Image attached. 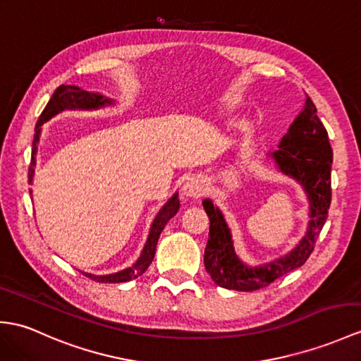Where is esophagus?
<instances>
[{"mask_svg":"<svg viewBox=\"0 0 361 361\" xmlns=\"http://www.w3.org/2000/svg\"><path fill=\"white\" fill-rule=\"evenodd\" d=\"M206 189L207 188H206L204 180H201L198 177H194V178H190V180H188L186 183H184L183 195L186 197L188 200H197V198L204 195Z\"/></svg>","mask_w":361,"mask_h":361,"instance_id":"34e87169","label":"esophagus"}]
</instances>
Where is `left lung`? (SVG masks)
<instances>
[{"label": "left lung", "instance_id": "8db88e82", "mask_svg": "<svg viewBox=\"0 0 361 361\" xmlns=\"http://www.w3.org/2000/svg\"><path fill=\"white\" fill-rule=\"evenodd\" d=\"M279 169L297 180L309 200V226L301 241L281 258L258 267L245 264L233 250L231 229L224 216L211 200L203 201L209 216V240L204 249V267L212 280L221 288L233 290L262 289L281 275L297 269L312 254L318 233L328 219L331 206V166L332 147L328 132L317 115L312 99L306 97L303 111L298 114L289 132L280 141L279 149L271 154Z\"/></svg>", "mask_w": 361, "mask_h": 361}]
</instances>
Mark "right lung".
<instances>
[{
	"instance_id": "1",
	"label": "right lung",
	"mask_w": 361,
	"mask_h": 361,
	"mask_svg": "<svg viewBox=\"0 0 361 361\" xmlns=\"http://www.w3.org/2000/svg\"><path fill=\"white\" fill-rule=\"evenodd\" d=\"M109 104H114V99L104 98L99 94H94V92H87L82 90L78 86H64L61 85L58 87L52 98L49 99L47 106L44 107L43 114L39 115V120L37 121L35 126V137H33L32 141V160H30V167H29V183L33 180V166H35V155L38 150V141H39V133H41V126H43L46 121L50 118H54L55 115H58L63 111H92V109H99ZM180 209V200L178 194H173L172 198L160 209V212L157 214L155 220L150 226L149 231V237L145 245V249L137 259L135 264H132L130 267L120 272L115 274H109V275H94V274H86L82 272L86 276H89L90 280L98 281V283H124L137 279L142 272H145L147 267L152 263V259L155 257V249H157V243L158 238H160V233L164 229L166 223L169 221L172 216L178 212Z\"/></svg>"
}]
</instances>
